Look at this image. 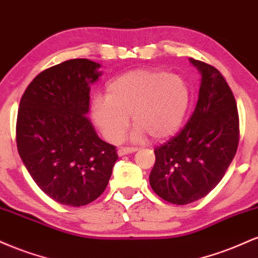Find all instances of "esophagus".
<instances>
[{
    "label": "esophagus",
    "mask_w": 258,
    "mask_h": 258,
    "mask_svg": "<svg viewBox=\"0 0 258 258\" xmlns=\"http://www.w3.org/2000/svg\"><path fill=\"white\" fill-rule=\"evenodd\" d=\"M137 150L138 149L136 147H121L120 149L117 150V154H119V156H122V155H126V154L136 153Z\"/></svg>",
    "instance_id": "1"
}]
</instances>
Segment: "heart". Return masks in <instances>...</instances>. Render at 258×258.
Listing matches in <instances>:
<instances>
[{
    "instance_id": "heart-1",
    "label": "heart",
    "mask_w": 258,
    "mask_h": 258,
    "mask_svg": "<svg viewBox=\"0 0 258 258\" xmlns=\"http://www.w3.org/2000/svg\"><path fill=\"white\" fill-rule=\"evenodd\" d=\"M191 102V90L184 78L164 70H132L106 86V96L91 102L94 125L108 142L117 143L130 125L136 123L132 137L149 133L160 139L172 136L184 121Z\"/></svg>"
}]
</instances>
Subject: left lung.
Wrapping results in <instances>:
<instances>
[{
	"instance_id": "1",
	"label": "left lung",
	"mask_w": 258,
	"mask_h": 258,
	"mask_svg": "<svg viewBox=\"0 0 258 258\" xmlns=\"http://www.w3.org/2000/svg\"><path fill=\"white\" fill-rule=\"evenodd\" d=\"M201 74L195 110L174 137L154 149L153 190L168 203L186 205L206 197L223 178L239 144L235 98L212 65L190 58Z\"/></svg>"
}]
</instances>
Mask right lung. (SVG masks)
<instances>
[{
  "mask_svg": "<svg viewBox=\"0 0 258 258\" xmlns=\"http://www.w3.org/2000/svg\"><path fill=\"white\" fill-rule=\"evenodd\" d=\"M99 64L70 59L43 70L20 99L16 139L20 158L51 199L84 206L102 195L117 160L90 120V84Z\"/></svg>",
  "mask_w": 258,
  "mask_h": 258,
  "instance_id": "obj_1",
  "label": "right lung"
}]
</instances>
